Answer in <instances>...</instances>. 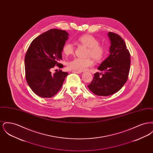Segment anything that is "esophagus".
<instances>
[{"mask_svg":"<svg viewBox=\"0 0 153 153\" xmlns=\"http://www.w3.org/2000/svg\"><path fill=\"white\" fill-rule=\"evenodd\" d=\"M72 72L74 73H77V74L81 73V72H79V71H73Z\"/></svg>","mask_w":153,"mask_h":153,"instance_id":"34e87169","label":"esophagus"}]
</instances>
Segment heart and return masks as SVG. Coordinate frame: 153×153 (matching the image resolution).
I'll use <instances>...</instances> for the list:
<instances>
[{
  "label": "heart",
  "mask_w": 153,
  "mask_h": 153,
  "mask_svg": "<svg viewBox=\"0 0 153 153\" xmlns=\"http://www.w3.org/2000/svg\"><path fill=\"white\" fill-rule=\"evenodd\" d=\"M77 42L88 48L87 56L91 57L87 58H74L67 63L69 69L75 71H84L94 65V61L91 57L96 61H101L105 53V48L99 45V41L92 35L87 34L80 37ZM74 51V46L70 42H65L62 46V52L65 56L73 54Z\"/></svg>",
  "instance_id": "obj_1"
}]
</instances>
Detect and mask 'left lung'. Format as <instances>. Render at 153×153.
<instances>
[{
  "instance_id": "8db88e82",
  "label": "left lung",
  "mask_w": 153,
  "mask_h": 153,
  "mask_svg": "<svg viewBox=\"0 0 153 153\" xmlns=\"http://www.w3.org/2000/svg\"><path fill=\"white\" fill-rule=\"evenodd\" d=\"M110 54L99 67L100 72L94 74L88 85L89 90L97 96H107L119 91L128 79L130 68V53L123 39L115 33L109 32Z\"/></svg>"
}]
</instances>
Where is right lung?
Masks as SVG:
<instances>
[{
  "label": "right lung",
  "mask_w": 153,
  "mask_h": 153,
  "mask_svg": "<svg viewBox=\"0 0 153 153\" xmlns=\"http://www.w3.org/2000/svg\"><path fill=\"white\" fill-rule=\"evenodd\" d=\"M69 34L64 30L51 29L36 38L26 51L25 76L27 82L36 95L51 98L62 87L68 73L61 70L51 73V68L57 66L62 59V46Z\"/></svg>",
  "instance_id": "obj_1"
}]
</instances>
